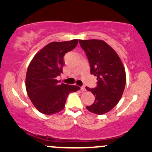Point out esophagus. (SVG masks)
<instances>
[{
  "instance_id": "1",
  "label": "esophagus",
  "mask_w": 152,
  "mask_h": 152,
  "mask_svg": "<svg viewBox=\"0 0 152 152\" xmlns=\"http://www.w3.org/2000/svg\"><path fill=\"white\" fill-rule=\"evenodd\" d=\"M81 91H86V88H85L84 86H82V87H81Z\"/></svg>"
}]
</instances>
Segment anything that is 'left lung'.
<instances>
[{
  "mask_svg": "<svg viewBox=\"0 0 152 152\" xmlns=\"http://www.w3.org/2000/svg\"><path fill=\"white\" fill-rule=\"evenodd\" d=\"M91 66V73L97 77V86L86 87L95 97L86 107L91 113L102 115L115 107L121 99L126 84V72L116 52L105 41L99 39L80 40Z\"/></svg>",
  "mask_w": 152,
  "mask_h": 152,
  "instance_id": "left-lung-1",
  "label": "left lung"
}]
</instances>
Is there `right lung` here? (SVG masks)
<instances>
[{
  "instance_id": "add662e5",
  "label": "right lung",
  "mask_w": 152,
  "mask_h": 152,
  "mask_svg": "<svg viewBox=\"0 0 152 152\" xmlns=\"http://www.w3.org/2000/svg\"><path fill=\"white\" fill-rule=\"evenodd\" d=\"M78 39L54 41L37 53L29 64L26 77V88L35 108L45 115L62 111L68 95L80 90L76 85L59 84L56 77L63 72L64 57L77 45Z\"/></svg>"
}]
</instances>
